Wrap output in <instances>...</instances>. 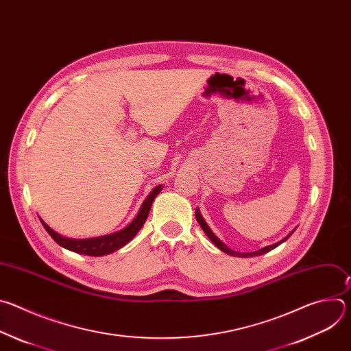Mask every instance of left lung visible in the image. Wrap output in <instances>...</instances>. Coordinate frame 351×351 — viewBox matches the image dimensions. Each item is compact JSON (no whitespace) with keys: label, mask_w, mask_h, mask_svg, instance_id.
<instances>
[{"label":"left lung","mask_w":351,"mask_h":351,"mask_svg":"<svg viewBox=\"0 0 351 351\" xmlns=\"http://www.w3.org/2000/svg\"><path fill=\"white\" fill-rule=\"evenodd\" d=\"M195 219H197L198 225L202 226V229L204 230V233L208 236V239H210L219 250H222L223 253H226V254H229V256H234V257H256V256H263V254L271 252V250H274L275 247H278L279 244H282L283 241H286V240L291 236V233L295 230V229L291 230V232H290L285 239H282L280 241H278V243H275V244H271V245H267V247H263V248L257 250V252H252V253H237V252H233V250H230L225 243H222V241L218 239V236L211 230V228L208 226V223L204 221V218H203V215H202V213H199L198 208H195Z\"/></svg>","instance_id":"8db88e82"}]
</instances>
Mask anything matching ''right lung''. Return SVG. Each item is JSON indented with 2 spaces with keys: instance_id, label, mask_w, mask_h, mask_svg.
Wrapping results in <instances>:
<instances>
[{
  "instance_id": "obj_1",
  "label": "right lung",
  "mask_w": 351,
  "mask_h": 351,
  "mask_svg": "<svg viewBox=\"0 0 351 351\" xmlns=\"http://www.w3.org/2000/svg\"><path fill=\"white\" fill-rule=\"evenodd\" d=\"M161 190H162V184L154 187L152 190V193H149L143 202L134 219L123 229L114 232L111 234L90 237V239H71V237H65V236L57 233L54 229L49 228L41 218H40V221H41L44 229L48 232V234L51 236L61 247L71 250V252H73V253L83 254V256H91V257L107 256V254L117 252V250H119L125 244H128L137 234V232L144 225V222L149 214V210H152L154 198L160 194Z\"/></svg>"
}]
</instances>
